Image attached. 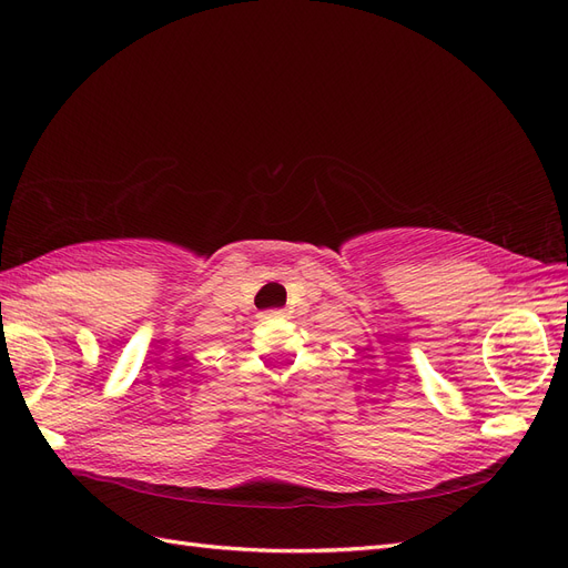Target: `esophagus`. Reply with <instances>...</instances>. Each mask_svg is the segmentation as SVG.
<instances>
[{
    "label": "esophagus",
    "mask_w": 568,
    "mask_h": 568,
    "mask_svg": "<svg viewBox=\"0 0 568 568\" xmlns=\"http://www.w3.org/2000/svg\"><path fill=\"white\" fill-rule=\"evenodd\" d=\"M261 317H286V311H265Z\"/></svg>",
    "instance_id": "34e87169"
}]
</instances>
